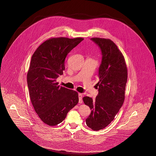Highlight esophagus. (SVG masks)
Masks as SVG:
<instances>
[{
    "label": "esophagus",
    "instance_id": "esophagus-1",
    "mask_svg": "<svg viewBox=\"0 0 156 156\" xmlns=\"http://www.w3.org/2000/svg\"><path fill=\"white\" fill-rule=\"evenodd\" d=\"M78 97H79V103H83V95L81 93L78 94Z\"/></svg>",
    "mask_w": 156,
    "mask_h": 156
}]
</instances>
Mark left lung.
<instances>
[{
	"label": "left lung",
	"instance_id": "1",
	"mask_svg": "<svg viewBox=\"0 0 156 156\" xmlns=\"http://www.w3.org/2000/svg\"><path fill=\"white\" fill-rule=\"evenodd\" d=\"M102 55L98 68V94L95 100L83 97L85 105L91 112L86 119L87 125L94 131L106 128L114 119L125 100L128 71L124 57L117 46L110 39L91 38Z\"/></svg>",
	"mask_w": 156,
	"mask_h": 156
}]
</instances>
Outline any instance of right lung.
<instances>
[{"label": "right lung", "mask_w": 156, "mask_h": 156, "mask_svg": "<svg viewBox=\"0 0 156 156\" xmlns=\"http://www.w3.org/2000/svg\"><path fill=\"white\" fill-rule=\"evenodd\" d=\"M84 38H51L43 42L32 56L27 73L31 101L44 123L55 126L64 120L79 101L76 91L58 85L67 55Z\"/></svg>", "instance_id": "obj_1"}]
</instances>
